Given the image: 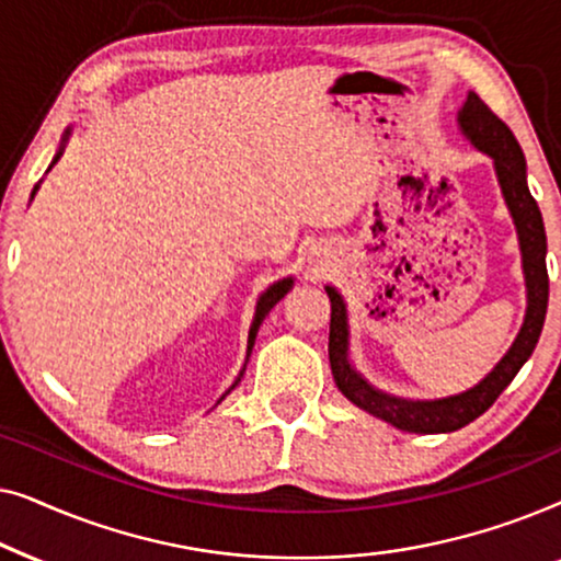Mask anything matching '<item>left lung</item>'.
<instances>
[{
    "instance_id": "left-lung-1",
    "label": "left lung",
    "mask_w": 561,
    "mask_h": 561,
    "mask_svg": "<svg viewBox=\"0 0 561 561\" xmlns=\"http://www.w3.org/2000/svg\"><path fill=\"white\" fill-rule=\"evenodd\" d=\"M457 119L462 133L467 135V140L495 160L497 181H501L505 204H508L513 214V221H516L520 255H524L528 309L524 327H520L513 347L505 352V357L493 367V373L480 386L470 388L467 393L442 398V401H403V398L386 396L367 386L355 373V367L350 365L347 311H344L342 296L327 286L329 301H332V319H329V363H332L336 388L363 411L411 434L457 432V428H462L470 421L482 416L497 401V396L511 386V380L516 378V373L524 367L526 359L531 357L536 342L541 336L543 319H547V232H543L539 204H536L531 191H528L526 160L524 152H520V145L513 137L511 127L474 91H470Z\"/></svg>"
}]
</instances>
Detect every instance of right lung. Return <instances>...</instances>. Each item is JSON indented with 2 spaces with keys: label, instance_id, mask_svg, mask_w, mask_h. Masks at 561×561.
<instances>
[{
  "label": "right lung",
  "instance_id": "1",
  "mask_svg": "<svg viewBox=\"0 0 561 561\" xmlns=\"http://www.w3.org/2000/svg\"><path fill=\"white\" fill-rule=\"evenodd\" d=\"M66 140H68V133H66V137H64V145H66ZM64 145H60V150H58V156L53 158V163H50V168L58 163V158H60V152H64ZM35 194V191H33ZM294 286V280L290 278H283V280H278L275 283V286H271L265 290L263 296H260V301H257V309H255V321H252V327H250V340H248V352L252 350V344H255V336H257V329H260V324H263V319L267 317V311L273 309L275 304L280 301L283 296L288 294V288Z\"/></svg>",
  "mask_w": 561,
  "mask_h": 561
}]
</instances>
